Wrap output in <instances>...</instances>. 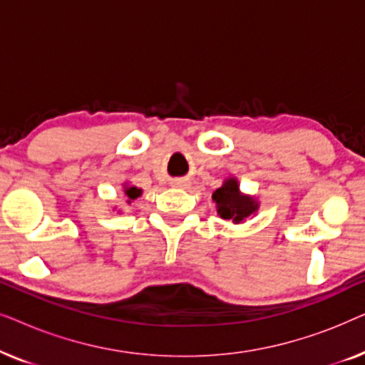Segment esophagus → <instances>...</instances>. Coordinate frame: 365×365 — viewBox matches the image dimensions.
I'll list each match as a JSON object with an SVG mask.
<instances>
[{"label":"esophagus","mask_w":365,"mask_h":365,"mask_svg":"<svg viewBox=\"0 0 365 365\" xmlns=\"http://www.w3.org/2000/svg\"><path fill=\"white\" fill-rule=\"evenodd\" d=\"M174 184H182V181H176Z\"/></svg>","instance_id":"obj_1"}]
</instances>
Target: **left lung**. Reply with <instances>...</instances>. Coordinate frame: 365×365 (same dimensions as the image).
Segmentation results:
<instances>
[{
    "label": "left lung",
    "instance_id": "8db88e82",
    "mask_svg": "<svg viewBox=\"0 0 365 365\" xmlns=\"http://www.w3.org/2000/svg\"><path fill=\"white\" fill-rule=\"evenodd\" d=\"M212 199L217 204L219 216L222 219H232L234 222H241L244 217H247L257 209V202L252 197L239 194L236 179H227L221 187L216 189Z\"/></svg>",
    "mask_w": 365,
    "mask_h": 365
}]
</instances>
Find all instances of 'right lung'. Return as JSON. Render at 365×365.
<instances>
[{
    "label": "right lung",
    "mask_w": 365,
    "mask_h": 365,
    "mask_svg": "<svg viewBox=\"0 0 365 365\" xmlns=\"http://www.w3.org/2000/svg\"><path fill=\"white\" fill-rule=\"evenodd\" d=\"M124 194H126L129 201H133V199H136L138 196H141V189H138V187H134V186L133 187H126V191H124Z\"/></svg>",
    "instance_id": "obj_1"
}]
</instances>
